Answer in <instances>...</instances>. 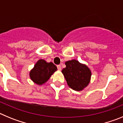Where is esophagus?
I'll use <instances>...</instances> for the list:
<instances>
[{"label": "esophagus", "instance_id": "34e87169", "mask_svg": "<svg viewBox=\"0 0 123 123\" xmlns=\"http://www.w3.org/2000/svg\"><path fill=\"white\" fill-rule=\"evenodd\" d=\"M57 69H58L59 71H60L61 69H62V67H61V65H57Z\"/></svg>", "mask_w": 123, "mask_h": 123}]
</instances>
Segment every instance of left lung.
I'll list each match as a JSON object with an SVG mask.
<instances>
[{
  "label": "left lung",
  "mask_w": 123,
  "mask_h": 123,
  "mask_svg": "<svg viewBox=\"0 0 123 123\" xmlns=\"http://www.w3.org/2000/svg\"><path fill=\"white\" fill-rule=\"evenodd\" d=\"M66 68L62 69L68 86L75 91H82L89 84L91 72L86 65L81 64L76 60L65 62Z\"/></svg>",
  "instance_id": "left-lung-1"
}]
</instances>
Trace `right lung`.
Segmentation results:
<instances>
[{
	"label": "right lung",
	"mask_w": 123,
	"mask_h": 123,
	"mask_svg": "<svg viewBox=\"0 0 123 123\" xmlns=\"http://www.w3.org/2000/svg\"><path fill=\"white\" fill-rule=\"evenodd\" d=\"M56 69L57 68L53 63H47L41 59L34 65L33 69L30 71L29 76L32 81L41 85L48 81Z\"/></svg>",
	"instance_id": "add662e5"
}]
</instances>
